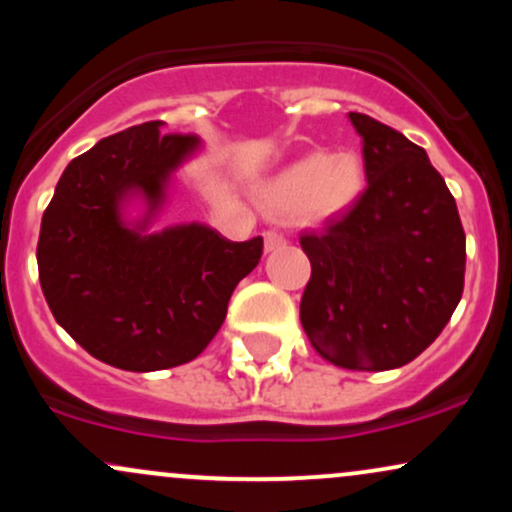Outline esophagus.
<instances>
[{
    "mask_svg": "<svg viewBox=\"0 0 512 512\" xmlns=\"http://www.w3.org/2000/svg\"><path fill=\"white\" fill-rule=\"evenodd\" d=\"M281 245H286V238L281 236L279 231H267V233H264V250L272 252L276 248H281Z\"/></svg>",
    "mask_w": 512,
    "mask_h": 512,
    "instance_id": "1",
    "label": "esophagus"
}]
</instances>
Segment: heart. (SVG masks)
<instances>
[{"label":"heart","instance_id":"b5f03b06","mask_svg":"<svg viewBox=\"0 0 512 512\" xmlns=\"http://www.w3.org/2000/svg\"><path fill=\"white\" fill-rule=\"evenodd\" d=\"M366 168L354 151L325 154L313 151L293 161L264 185L262 197L279 214H301L322 221L344 214L361 197Z\"/></svg>","mask_w":512,"mask_h":512}]
</instances>
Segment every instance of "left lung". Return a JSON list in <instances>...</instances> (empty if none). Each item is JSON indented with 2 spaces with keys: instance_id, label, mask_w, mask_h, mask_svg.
Listing matches in <instances>:
<instances>
[{
  "instance_id": "1",
  "label": "left lung",
  "mask_w": 512,
  "mask_h": 512,
  "mask_svg": "<svg viewBox=\"0 0 512 512\" xmlns=\"http://www.w3.org/2000/svg\"><path fill=\"white\" fill-rule=\"evenodd\" d=\"M368 187L344 216L301 236L310 281L301 325L325 361L390 370L428 349L464 289V228L443 175L402 132L349 113Z\"/></svg>"
}]
</instances>
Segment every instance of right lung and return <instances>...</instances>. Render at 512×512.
<instances>
[{"instance_id":"add662e5","label":"right lung","mask_w":512,"mask_h":512,"mask_svg":"<svg viewBox=\"0 0 512 512\" xmlns=\"http://www.w3.org/2000/svg\"><path fill=\"white\" fill-rule=\"evenodd\" d=\"M144 122L105 137L64 168L40 223L38 274L69 337L108 366L149 373L207 349L228 301L262 257V238L233 243L204 223L146 233L173 170L199 149L195 134ZM132 196L147 204L129 224Z\"/></svg>"}]
</instances>
